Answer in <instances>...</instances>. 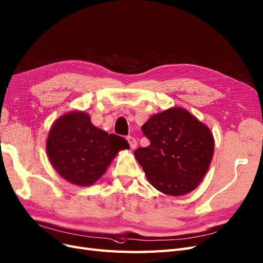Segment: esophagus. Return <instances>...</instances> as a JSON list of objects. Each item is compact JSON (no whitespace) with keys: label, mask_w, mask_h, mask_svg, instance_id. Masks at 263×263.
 Wrapping results in <instances>:
<instances>
[{"label":"esophagus","mask_w":263,"mask_h":263,"mask_svg":"<svg viewBox=\"0 0 263 263\" xmlns=\"http://www.w3.org/2000/svg\"><path fill=\"white\" fill-rule=\"evenodd\" d=\"M126 141L129 142V145L131 148H135L138 146V142L137 140H135L133 137H131V135H129V137H126Z\"/></svg>","instance_id":"1"}]
</instances>
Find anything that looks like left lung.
<instances>
[{"label":"left lung","instance_id":"obj_1","mask_svg":"<svg viewBox=\"0 0 263 263\" xmlns=\"http://www.w3.org/2000/svg\"><path fill=\"white\" fill-rule=\"evenodd\" d=\"M142 131L151 144L135 149L134 156L152 185L170 196L195 190L215 149L208 126L187 110L173 107L152 116Z\"/></svg>","mask_w":263,"mask_h":263}]
</instances>
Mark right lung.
<instances>
[{"instance_id": "1", "label": "right lung", "mask_w": 263, "mask_h": 263, "mask_svg": "<svg viewBox=\"0 0 263 263\" xmlns=\"http://www.w3.org/2000/svg\"><path fill=\"white\" fill-rule=\"evenodd\" d=\"M129 147L124 138L94 126L84 111L61 116L53 123L46 141V153L54 169L79 186L94 184L118 152Z\"/></svg>"}]
</instances>
